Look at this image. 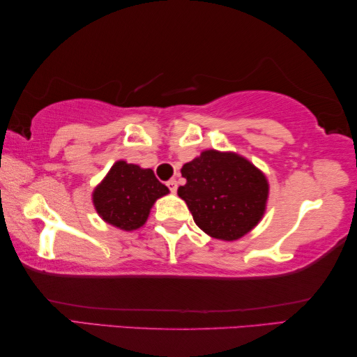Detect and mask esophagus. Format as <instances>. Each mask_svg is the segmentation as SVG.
Masks as SVG:
<instances>
[{
  "label": "esophagus",
  "instance_id": "34e87169",
  "mask_svg": "<svg viewBox=\"0 0 357 357\" xmlns=\"http://www.w3.org/2000/svg\"><path fill=\"white\" fill-rule=\"evenodd\" d=\"M167 188L171 190V192H175V191H177V188H178V182H177V180H175V178H171V180H169V182H167Z\"/></svg>",
  "mask_w": 357,
  "mask_h": 357
}]
</instances>
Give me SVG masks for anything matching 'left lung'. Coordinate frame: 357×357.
Segmentation results:
<instances>
[{"instance_id":"obj_1","label":"left lung","mask_w":357,"mask_h":357,"mask_svg":"<svg viewBox=\"0 0 357 357\" xmlns=\"http://www.w3.org/2000/svg\"><path fill=\"white\" fill-rule=\"evenodd\" d=\"M186 202L195 223L221 241H237L259 223L268 185L264 174L245 158L206 150L182 167Z\"/></svg>"}]
</instances>
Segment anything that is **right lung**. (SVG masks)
Instances as JSON below:
<instances>
[{"label": "right lung", "mask_w": 357, "mask_h": 357, "mask_svg": "<svg viewBox=\"0 0 357 357\" xmlns=\"http://www.w3.org/2000/svg\"><path fill=\"white\" fill-rule=\"evenodd\" d=\"M169 190L151 169L116 161L107 177L93 192L96 212L104 221L123 231H134L149 218L158 197Z\"/></svg>", "instance_id": "add662e5"}]
</instances>
